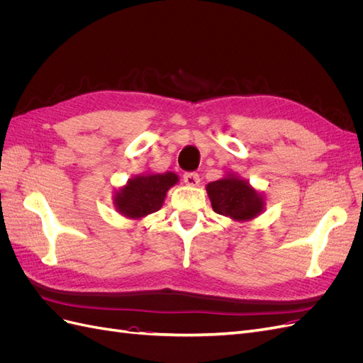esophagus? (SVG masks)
<instances>
[{
  "label": "esophagus",
  "mask_w": 363,
  "mask_h": 363,
  "mask_svg": "<svg viewBox=\"0 0 363 363\" xmlns=\"http://www.w3.org/2000/svg\"><path fill=\"white\" fill-rule=\"evenodd\" d=\"M183 182L188 184V186H199L200 184V175L196 174V172H186L184 175H183Z\"/></svg>",
  "instance_id": "esophagus-1"
}]
</instances>
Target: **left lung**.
Masks as SVG:
<instances>
[{
  "mask_svg": "<svg viewBox=\"0 0 363 363\" xmlns=\"http://www.w3.org/2000/svg\"><path fill=\"white\" fill-rule=\"evenodd\" d=\"M206 191L213 211L238 223L259 216L265 207L263 195L235 174H227L224 179L208 183Z\"/></svg>",
  "mask_w": 363,
  "mask_h": 363,
  "instance_id": "obj_1",
  "label": "left lung"
}]
</instances>
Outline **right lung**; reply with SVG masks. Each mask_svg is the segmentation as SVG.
<instances>
[{
  "instance_id": "right-lung-1",
  "label": "right lung",
  "mask_w": 363,
  "mask_h": 363,
  "mask_svg": "<svg viewBox=\"0 0 363 363\" xmlns=\"http://www.w3.org/2000/svg\"><path fill=\"white\" fill-rule=\"evenodd\" d=\"M179 175L174 172L140 174L130 179L125 186L115 192V208L127 218L140 219L160 211L169 188L177 184Z\"/></svg>"
}]
</instances>
